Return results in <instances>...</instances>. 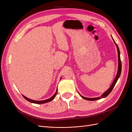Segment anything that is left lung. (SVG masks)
I'll return each mask as SVG.
<instances>
[{
	"label": "left lung",
	"instance_id": "8db88e82",
	"mask_svg": "<svg viewBox=\"0 0 132 132\" xmlns=\"http://www.w3.org/2000/svg\"><path fill=\"white\" fill-rule=\"evenodd\" d=\"M112 39H113V40L114 41V44L116 45L117 48L118 56V71H117V75H116V77L114 78V81H113L111 86L110 87V88L107 90L105 93H104L100 97H96V98H87V97H85L82 96V95H81L79 93V95H80V96L82 98H84V99L86 100H88V101H95V100H100V99H101L102 98H105V97H107L110 94V93L111 92V91L112 90V89L114 87V86H115V85L116 84V83H117L118 80L119 78L120 77V74H121V62L120 56V51H119V48L118 46L117 45V44L115 42V41H114V40L113 39V38H112Z\"/></svg>",
	"mask_w": 132,
	"mask_h": 132
}]
</instances>
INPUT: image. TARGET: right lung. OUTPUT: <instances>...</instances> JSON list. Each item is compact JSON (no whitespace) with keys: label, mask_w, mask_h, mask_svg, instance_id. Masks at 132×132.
I'll use <instances>...</instances> for the list:
<instances>
[{"label":"right lung","mask_w":132,"mask_h":132,"mask_svg":"<svg viewBox=\"0 0 132 132\" xmlns=\"http://www.w3.org/2000/svg\"><path fill=\"white\" fill-rule=\"evenodd\" d=\"M57 91H58V88L57 89L56 92H55V94L51 97H50V98H48V99L45 100H43V101H35V100H31V99H29V98H27V97H26L25 96H24V95H22V96H23V97H24L27 101H29V102H31V103H35V104H44V103H47V102H49L52 101V100L55 97V96H56V95H57Z\"/></svg>","instance_id":"right-lung-1"}]
</instances>
